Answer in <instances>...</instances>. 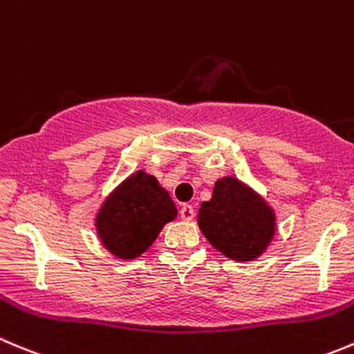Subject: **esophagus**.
I'll return each instance as SVG.
<instances>
[{"label": "esophagus", "instance_id": "esophagus-1", "mask_svg": "<svg viewBox=\"0 0 354 354\" xmlns=\"http://www.w3.org/2000/svg\"><path fill=\"white\" fill-rule=\"evenodd\" d=\"M180 216L183 221H192L195 218V211L190 204H183L180 209Z\"/></svg>", "mask_w": 354, "mask_h": 354}]
</instances>
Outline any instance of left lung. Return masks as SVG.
<instances>
[{"mask_svg":"<svg viewBox=\"0 0 354 354\" xmlns=\"http://www.w3.org/2000/svg\"><path fill=\"white\" fill-rule=\"evenodd\" d=\"M197 225L225 257L254 261L275 236L277 212L252 187L235 176H223L214 183L212 197L201 204Z\"/></svg>","mask_w":354,"mask_h":354,"instance_id":"1","label":"left lung"}]
</instances>
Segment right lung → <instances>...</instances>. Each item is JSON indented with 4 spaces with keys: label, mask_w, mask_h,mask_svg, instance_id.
I'll return each instance as SVG.
<instances>
[{
    "label": "right lung",
    "mask_w": 354,
    "mask_h": 354,
    "mask_svg": "<svg viewBox=\"0 0 354 354\" xmlns=\"http://www.w3.org/2000/svg\"><path fill=\"white\" fill-rule=\"evenodd\" d=\"M176 204L153 174L138 169L122 180L95 212V230L105 250L118 259H136L150 249Z\"/></svg>",
    "instance_id": "obj_1"
}]
</instances>
